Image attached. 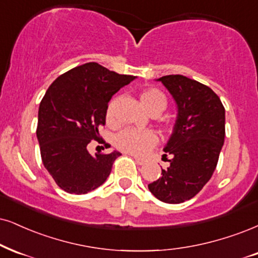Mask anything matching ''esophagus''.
Returning <instances> with one entry per match:
<instances>
[{"instance_id": "obj_1", "label": "esophagus", "mask_w": 258, "mask_h": 258, "mask_svg": "<svg viewBox=\"0 0 258 258\" xmlns=\"http://www.w3.org/2000/svg\"><path fill=\"white\" fill-rule=\"evenodd\" d=\"M134 159H135V161H136V163H138L139 165H145V164H146L145 159H141V158H139V157H134Z\"/></svg>"}]
</instances>
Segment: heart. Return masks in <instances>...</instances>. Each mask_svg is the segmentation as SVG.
Masks as SVG:
<instances>
[{
	"instance_id": "1",
	"label": "heart",
	"mask_w": 258,
	"mask_h": 258,
	"mask_svg": "<svg viewBox=\"0 0 258 258\" xmlns=\"http://www.w3.org/2000/svg\"><path fill=\"white\" fill-rule=\"evenodd\" d=\"M140 101L148 113H161L166 107L167 100L163 92L157 88H147L142 91L140 94ZM114 106L116 101L111 100L107 105L106 123L113 125L116 123L114 118ZM116 146L125 153L133 155H144L147 153L151 148H153L158 144V136L151 130H136L132 128L123 129L116 136Z\"/></svg>"
}]
</instances>
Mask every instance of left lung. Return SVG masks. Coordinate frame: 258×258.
I'll return each instance as SVG.
<instances>
[{
    "mask_svg": "<svg viewBox=\"0 0 258 258\" xmlns=\"http://www.w3.org/2000/svg\"><path fill=\"white\" fill-rule=\"evenodd\" d=\"M160 81L177 105L173 132L164 151L170 167L148 189L165 203L192 199L211 179L225 140V107L208 86L183 75H165ZM166 157V154H165Z\"/></svg>",
    "mask_w": 258,
    "mask_h": 258,
    "instance_id": "1",
    "label": "left lung"
}]
</instances>
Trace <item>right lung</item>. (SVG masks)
Returning a JSON list of instances; mask_svg holds the SVG:
<instances>
[{
	"instance_id": "right-lung-1",
	"label": "right lung",
	"mask_w": 258,
	"mask_h": 258,
	"mask_svg": "<svg viewBox=\"0 0 258 258\" xmlns=\"http://www.w3.org/2000/svg\"><path fill=\"white\" fill-rule=\"evenodd\" d=\"M135 79L90 62L58 76L47 88L38 111L37 139L44 166L64 191L87 194L107 179L120 153L92 155L87 146L99 140L112 95Z\"/></svg>"
}]
</instances>
